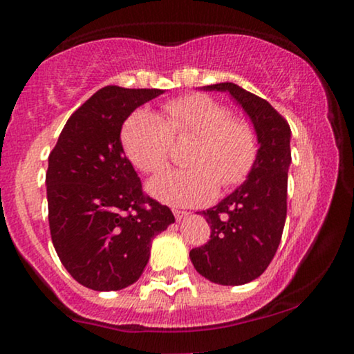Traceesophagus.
Returning <instances> with one entry per match:
<instances>
[{
    "instance_id": "esophagus-1",
    "label": "esophagus",
    "mask_w": 354,
    "mask_h": 354,
    "mask_svg": "<svg viewBox=\"0 0 354 354\" xmlns=\"http://www.w3.org/2000/svg\"><path fill=\"white\" fill-rule=\"evenodd\" d=\"M173 214L174 218H176V221H181V219H185L186 216H188V211H180V209H173Z\"/></svg>"
}]
</instances>
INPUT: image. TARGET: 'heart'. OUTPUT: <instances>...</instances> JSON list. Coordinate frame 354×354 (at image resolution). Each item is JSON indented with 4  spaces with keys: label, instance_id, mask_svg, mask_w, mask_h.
<instances>
[{
    "label": "heart",
    "instance_id": "obj_1",
    "mask_svg": "<svg viewBox=\"0 0 354 354\" xmlns=\"http://www.w3.org/2000/svg\"><path fill=\"white\" fill-rule=\"evenodd\" d=\"M165 118L138 109L121 128L126 156L140 171L158 174L168 165L173 138L194 136L189 168L173 169L149 183V193L173 206H200L248 178L258 158V138L248 121L206 95H185L165 104Z\"/></svg>",
    "mask_w": 354,
    "mask_h": 354
}]
</instances>
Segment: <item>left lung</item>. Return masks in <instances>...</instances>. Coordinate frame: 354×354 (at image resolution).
I'll use <instances>...</instances> for the list:
<instances>
[{
	"label": "left lung",
	"mask_w": 354,
	"mask_h": 354,
	"mask_svg": "<svg viewBox=\"0 0 354 354\" xmlns=\"http://www.w3.org/2000/svg\"><path fill=\"white\" fill-rule=\"evenodd\" d=\"M205 88L228 91L241 104L253 121L259 143L248 180L216 206L203 211L211 226L209 241L189 251L191 263L201 276L225 286H238L265 273L281 241L291 129L266 100L238 84L219 83Z\"/></svg>",
	"instance_id": "obj_1"
}]
</instances>
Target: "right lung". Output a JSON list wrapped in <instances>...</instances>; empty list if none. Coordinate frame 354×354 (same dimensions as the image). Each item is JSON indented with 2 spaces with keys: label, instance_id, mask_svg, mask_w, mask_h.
Returning a JSON list of instances; mask_svg holds the SVG:
<instances>
[{
  "label": "right lung",
  "instance_id": "obj_1",
  "mask_svg": "<svg viewBox=\"0 0 354 354\" xmlns=\"http://www.w3.org/2000/svg\"><path fill=\"white\" fill-rule=\"evenodd\" d=\"M163 89L104 86L64 124L48 158V221L53 246L68 273L95 291L138 281L151 239L174 216L145 194L120 133L138 106Z\"/></svg>",
  "mask_w": 354,
  "mask_h": 354
}]
</instances>
